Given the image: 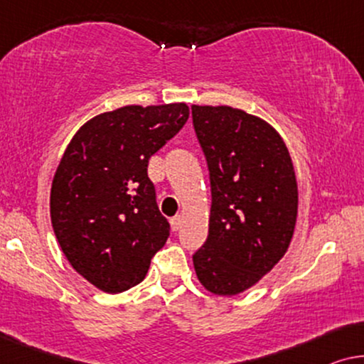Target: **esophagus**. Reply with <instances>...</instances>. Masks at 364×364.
I'll return each mask as SVG.
<instances>
[{
  "mask_svg": "<svg viewBox=\"0 0 364 364\" xmlns=\"http://www.w3.org/2000/svg\"><path fill=\"white\" fill-rule=\"evenodd\" d=\"M181 223H183V216H181V214H176L175 218H171V219H170L171 231H178V229L181 228Z\"/></svg>",
  "mask_w": 364,
  "mask_h": 364,
  "instance_id": "obj_1",
  "label": "esophagus"
}]
</instances>
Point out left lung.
<instances>
[{"label":"left lung","instance_id":"left-lung-1","mask_svg":"<svg viewBox=\"0 0 364 364\" xmlns=\"http://www.w3.org/2000/svg\"><path fill=\"white\" fill-rule=\"evenodd\" d=\"M211 180L206 242L193 255L214 295L250 289L284 257L294 237L299 188L287 145L269 122L229 105H193Z\"/></svg>","mask_w":364,"mask_h":364}]
</instances>
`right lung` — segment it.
<instances>
[{
	"mask_svg": "<svg viewBox=\"0 0 364 364\" xmlns=\"http://www.w3.org/2000/svg\"><path fill=\"white\" fill-rule=\"evenodd\" d=\"M188 117L184 102L104 112L60 158L49 201L54 234L75 272L105 294L140 284L170 235L146 168Z\"/></svg>",
	"mask_w": 364,
	"mask_h": 364,
	"instance_id": "1",
	"label": "right lung"
}]
</instances>
